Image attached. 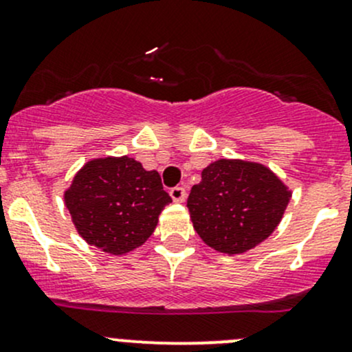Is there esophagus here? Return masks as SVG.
<instances>
[{"instance_id": "34e87169", "label": "esophagus", "mask_w": 352, "mask_h": 352, "mask_svg": "<svg viewBox=\"0 0 352 352\" xmlns=\"http://www.w3.org/2000/svg\"><path fill=\"white\" fill-rule=\"evenodd\" d=\"M170 197H172L175 202H184V201H186V197H187L186 188H184V187L170 188Z\"/></svg>"}]
</instances>
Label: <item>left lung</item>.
I'll return each mask as SVG.
<instances>
[{
  "mask_svg": "<svg viewBox=\"0 0 352 352\" xmlns=\"http://www.w3.org/2000/svg\"><path fill=\"white\" fill-rule=\"evenodd\" d=\"M292 192L261 164L212 162L192 187L188 212L197 234L219 253L239 254L265 241L282 221Z\"/></svg>",
  "mask_w": 352,
  "mask_h": 352,
  "instance_id": "8db88e82",
  "label": "left lung"
}]
</instances>
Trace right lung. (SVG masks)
I'll return each mask as SVG.
<instances>
[{"label":"right lung","instance_id":"add662e5","mask_svg":"<svg viewBox=\"0 0 352 352\" xmlns=\"http://www.w3.org/2000/svg\"><path fill=\"white\" fill-rule=\"evenodd\" d=\"M64 201L84 241L104 253L124 254L150 238L172 199L157 170H145L124 155L87 162Z\"/></svg>","mask_w":352,"mask_h":352}]
</instances>
